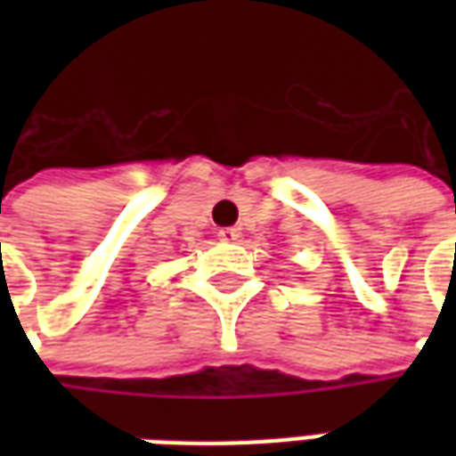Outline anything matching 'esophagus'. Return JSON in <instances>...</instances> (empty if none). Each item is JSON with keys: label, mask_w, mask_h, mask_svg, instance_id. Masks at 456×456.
<instances>
[{"label": "esophagus", "mask_w": 456, "mask_h": 456, "mask_svg": "<svg viewBox=\"0 0 456 456\" xmlns=\"http://www.w3.org/2000/svg\"><path fill=\"white\" fill-rule=\"evenodd\" d=\"M217 237L222 239V241H237V239H239V229H234V227H224V229H219V232H217Z\"/></svg>", "instance_id": "34e87169"}]
</instances>
